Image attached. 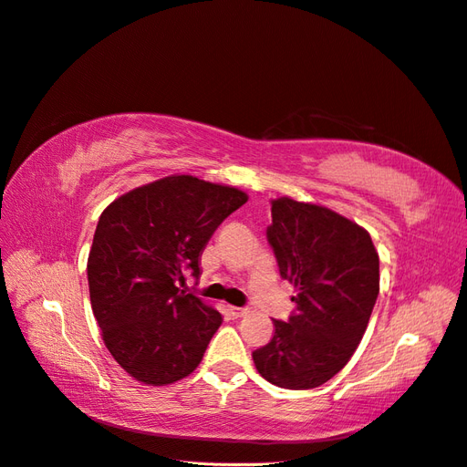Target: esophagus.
Segmentation results:
<instances>
[{"label":"esophagus","instance_id":"34e87169","mask_svg":"<svg viewBox=\"0 0 467 467\" xmlns=\"http://www.w3.org/2000/svg\"><path fill=\"white\" fill-rule=\"evenodd\" d=\"M227 312L229 316H233V318H243V316H246L250 312V308H243V306H227Z\"/></svg>","mask_w":467,"mask_h":467}]
</instances>
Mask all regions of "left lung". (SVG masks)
I'll use <instances>...</instances> for the list:
<instances>
[{
    "instance_id": "8db88e82",
    "label": "left lung",
    "mask_w": 467,
    "mask_h": 467,
    "mask_svg": "<svg viewBox=\"0 0 467 467\" xmlns=\"http://www.w3.org/2000/svg\"><path fill=\"white\" fill-rule=\"evenodd\" d=\"M267 243L279 274L298 291L287 322L252 353L267 382L287 389L322 386L349 363L380 291V264L370 234L332 209L277 198Z\"/></svg>"
}]
</instances>
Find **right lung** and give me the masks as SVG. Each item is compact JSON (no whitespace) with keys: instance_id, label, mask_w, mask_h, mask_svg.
<instances>
[{"instance_id":"add662e5","label":"right lung","mask_w":467,"mask_h":467,"mask_svg":"<svg viewBox=\"0 0 467 467\" xmlns=\"http://www.w3.org/2000/svg\"><path fill=\"white\" fill-rule=\"evenodd\" d=\"M248 195L172 174L119 195L104 209L87 262L88 295L102 339L135 380L167 386L202 363L223 318L178 287L219 224Z\"/></svg>"}]
</instances>
